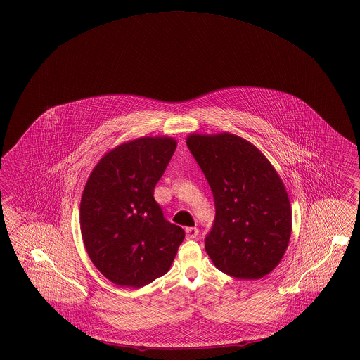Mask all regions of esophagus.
<instances>
[{
  "mask_svg": "<svg viewBox=\"0 0 360 360\" xmlns=\"http://www.w3.org/2000/svg\"><path fill=\"white\" fill-rule=\"evenodd\" d=\"M185 232L187 239H195L198 233H199V229H196V227H187L185 229Z\"/></svg>",
  "mask_w": 360,
  "mask_h": 360,
  "instance_id": "34e87169",
  "label": "esophagus"
}]
</instances>
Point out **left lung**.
I'll list each match as a JSON object with an SVG mask.
<instances>
[{"instance_id": "8db88e82", "label": "left lung", "mask_w": 360, "mask_h": 360, "mask_svg": "<svg viewBox=\"0 0 360 360\" xmlns=\"http://www.w3.org/2000/svg\"><path fill=\"white\" fill-rule=\"evenodd\" d=\"M186 143L215 200V220L205 239L214 265L241 280L272 272L292 233V208L280 175L236 134L193 133Z\"/></svg>"}]
</instances>
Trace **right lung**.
Here are the masks:
<instances>
[{
	"label": "right lung",
	"mask_w": 360,
	"mask_h": 360,
	"mask_svg": "<svg viewBox=\"0 0 360 360\" xmlns=\"http://www.w3.org/2000/svg\"><path fill=\"white\" fill-rule=\"evenodd\" d=\"M175 148L172 137L124 142L88 178L80 202L82 236L94 265L116 285L137 289L164 276L185 239L153 196Z\"/></svg>",
	"instance_id": "right-lung-1"
}]
</instances>
